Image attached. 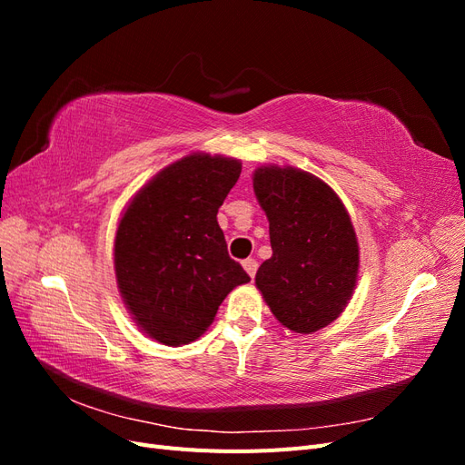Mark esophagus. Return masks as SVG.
Returning a JSON list of instances; mask_svg holds the SVG:
<instances>
[{
	"label": "esophagus",
	"instance_id": "esophagus-1",
	"mask_svg": "<svg viewBox=\"0 0 465 465\" xmlns=\"http://www.w3.org/2000/svg\"><path fill=\"white\" fill-rule=\"evenodd\" d=\"M242 267L246 270V273L254 279L256 277V272H258V262L254 260V258H246L244 262H242Z\"/></svg>",
	"mask_w": 465,
	"mask_h": 465
}]
</instances>
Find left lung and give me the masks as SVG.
I'll use <instances>...</instances> for the list:
<instances>
[{"label":"left lung","instance_id":"obj_1","mask_svg":"<svg viewBox=\"0 0 465 465\" xmlns=\"http://www.w3.org/2000/svg\"><path fill=\"white\" fill-rule=\"evenodd\" d=\"M254 192L270 221L273 250L256 273L260 292L285 328H326L343 312L359 273L347 209L326 182L292 166L258 168Z\"/></svg>","mask_w":465,"mask_h":465}]
</instances>
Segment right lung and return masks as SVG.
I'll return each mask as SVG.
<instances>
[{"label": "right lung", "mask_w": 465, "mask_h": 465, "mask_svg": "<svg viewBox=\"0 0 465 465\" xmlns=\"http://www.w3.org/2000/svg\"><path fill=\"white\" fill-rule=\"evenodd\" d=\"M236 159L193 153L154 176L120 219L114 267L122 299L154 341L186 345L250 277L234 262L217 211L241 176Z\"/></svg>", "instance_id": "1"}]
</instances>
